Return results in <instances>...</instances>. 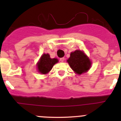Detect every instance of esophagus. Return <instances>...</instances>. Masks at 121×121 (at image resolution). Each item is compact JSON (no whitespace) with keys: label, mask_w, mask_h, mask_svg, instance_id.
<instances>
[{"label":"esophagus","mask_w":121,"mask_h":121,"mask_svg":"<svg viewBox=\"0 0 121 121\" xmlns=\"http://www.w3.org/2000/svg\"><path fill=\"white\" fill-rule=\"evenodd\" d=\"M64 60H65V58H64V57H63V58H61L60 59V60L61 62H64Z\"/></svg>","instance_id":"1"}]
</instances>
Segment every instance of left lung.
I'll use <instances>...</instances> for the list:
<instances>
[{
	"mask_svg": "<svg viewBox=\"0 0 121 121\" xmlns=\"http://www.w3.org/2000/svg\"><path fill=\"white\" fill-rule=\"evenodd\" d=\"M67 62L75 74L78 75L87 72L91 65L90 58L84 52L79 50L71 53L70 57L67 60Z\"/></svg>",
	"mask_w": 121,
	"mask_h": 121,
	"instance_id": "8db88e82",
	"label": "left lung"
}]
</instances>
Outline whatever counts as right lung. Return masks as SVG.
<instances>
[{"mask_svg": "<svg viewBox=\"0 0 121 121\" xmlns=\"http://www.w3.org/2000/svg\"><path fill=\"white\" fill-rule=\"evenodd\" d=\"M58 62L57 58H51L48 54H43L37 63L38 71L41 74H47L52 69L54 65Z\"/></svg>", "mask_w": 121, "mask_h": 121, "instance_id": "obj_1", "label": "right lung"}]
</instances>
